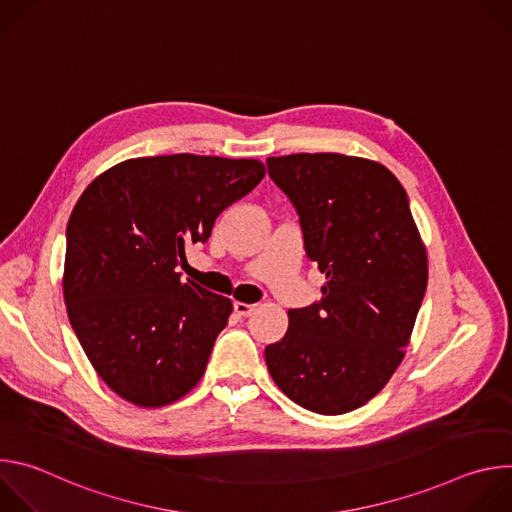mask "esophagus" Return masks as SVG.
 I'll use <instances>...</instances> for the list:
<instances>
[{"instance_id":"obj_1","label":"esophagus","mask_w":512,"mask_h":512,"mask_svg":"<svg viewBox=\"0 0 512 512\" xmlns=\"http://www.w3.org/2000/svg\"><path fill=\"white\" fill-rule=\"evenodd\" d=\"M233 308H235V312H237L241 318H249V316L257 310L255 304H243V302H235Z\"/></svg>"}]
</instances>
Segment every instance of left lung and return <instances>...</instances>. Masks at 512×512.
Returning a JSON list of instances; mask_svg holds the SVG:
<instances>
[{"label":"left lung","instance_id":"left-lung-1","mask_svg":"<svg viewBox=\"0 0 512 512\" xmlns=\"http://www.w3.org/2000/svg\"><path fill=\"white\" fill-rule=\"evenodd\" d=\"M294 204L322 298L289 310V328L265 348L275 385L322 415L371 401L391 379L427 287V257L401 182L381 164L342 154L267 160Z\"/></svg>","mask_w":512,"mask_h":512}]
</instances>
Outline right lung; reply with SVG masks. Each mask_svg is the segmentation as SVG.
Listing matches in <instances>:
<instances>
[{"instance_id": "add662e5", "label": "right lung", "mask_w": 512, "mask_h": 512, "mask_svg": "<svg viewBox=\"0 0 512 512\" xmlns=\"http://www.w3.org/2000/svg\"><path fill=\"white\" fill-rule=\"evenodd\" d=\"M265 176L257 160L154 156L101 174L66 227L64 304L99 377L123 399L162 407L204 375L233 312L176 267L216 216Z\"/></svg>"}]
</instances>
